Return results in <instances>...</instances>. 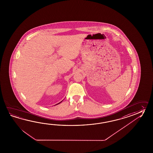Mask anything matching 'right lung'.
I'll list each match as a JSON object with an SVG mask.
<instances>
[{"label":"right lung","mask_w":153,"mask_h":153,"mask_svg":"<svg viewBox=\"0 0 153 153\" xmlns=\"http://www.w3.org/2000/svg\"><path fill=\"white\" fill-rule=\"evenodd\" d=\"M62 102V101H61V102H59V103H58V104H60V102Z\"/></svg>","instance_id":"right-lung-1"}]
</instances>
